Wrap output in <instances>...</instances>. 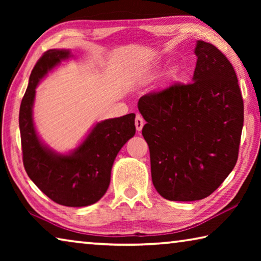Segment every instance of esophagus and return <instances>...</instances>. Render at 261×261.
Returning <instances> with one entry per match:
<instances>
[{
	"instance_id": "34e87169",
	"label": "esophagus",
	"mask_w": 261,
	"mask_h": 261,
	"mask_svg": "<svg viewBox=\"0 0 261 261\" xmlns=\"http://www.w3.org/2000/svg\"><path fill=\"white\" fill-rule=\"evenodd\" d=\"M135 124H136L137 131H141V129H143V126L145 124V121H144V118L140 116V115H137V116H136Z\"/></svg>"
}]
</instances>
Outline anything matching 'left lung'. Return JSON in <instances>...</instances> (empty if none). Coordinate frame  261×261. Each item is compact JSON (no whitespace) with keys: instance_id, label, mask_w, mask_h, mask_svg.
Returning <instances> with one entry per match:
<instances>
[{"instance_id":"left-lung-1","label":"left lung","mask_w":261,"mask_h":261,"mask_svg":"<svg viewBox=\"0 0 261 261\" xmlns=\"http://www.w3.org/2000/svg\"><path fill=\"white\" fill-rule=\"evenodd\" d=\"M192 83L141 96L154 188L165 199L208 197L235 167L244 105L235 70L212 43L198 40Z\"/></svg>"}]
</instances>
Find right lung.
Returning a JSON list of instances; mask_svg holds the SVG:
<instances>
[{"instance_id": "obj_1", "label": "right lung", "mask_w": 261, "mask_h": 261, "mask_svg": "<svg viewBox=\"0 0 261 261\" xmlns=\"http://www.w3.org/2000/svg\"><path fill=\"white\" fill-rule=\"evenodd\" d=\"M71 57L69 49H49L34 65L20 103L19 130L23 163L33 183L57 204L84 207L95 204L107 191L115 158L136 134V115L98 122L68 154L48 147L34 126L35 88L48 72Z\"/></svg>"}]
</instances>
